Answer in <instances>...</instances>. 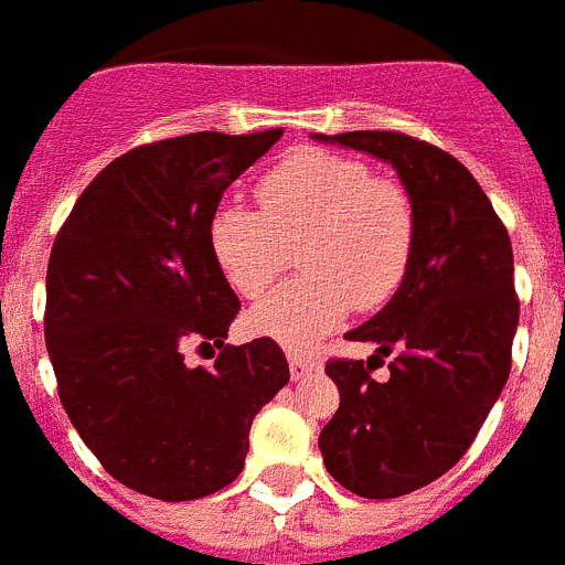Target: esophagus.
<instances>
[{"mask_svg":"<svg viewBox=\"0 0 565 565\" xmlns=\"http://www.w3.org/2000/svg\"><path fill=\"white\" fill-rule=\"evenodd\" d=\"M287 360H290V374H292V380H305V377H310V374H316V371L322 369V362L313 360V356L290 354V356H287Z\"/></svg>","mask_w":565,"mask_h":565,"instance_id":"1","label":"esophagus"}]
</instances>
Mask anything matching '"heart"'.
Returning <instances> with one entry per match:
<instances>
[{
    "mask_svg": "<svg viewBox=\"0 0 565 565\" xmlns=\"http://www.w3.org/2000/svg\"><path fill=\"white\" fill-rule=\"evenodd\" d=\"M264 211L220 205L209 246L220 273L243 298H258L290 267L301 278L252 307L249 328L284 348H313L351 307H380L406 278L415 249V209L397 182L369 164L301 150L258 182Z\"/></svg>",
    "mask_w": 565,
    "mask_h": 565,
    "instance_id": "heart-1",
    "label": "heart"
}]
</instances>
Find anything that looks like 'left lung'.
<instances>
[{"label":"left lung","instance_id":"obj_1","mask_svg":"<svg viewBox=\"0 0 565 565\" xmlns=\"http://www.w3.org/2000/svg\"><path fill=\"white\" fill-rule=\"evenodd\" d=\"M392 164L415 209L406 278L380 313L348 330L369 362L330 360L339 409L319 435L328 473L356 497L424 488L465 456L511 374L520 301L502 220L465 164L403 132H316ZM393 354L383 384L370 362Z\"/></svg>","mask_w":565,"mask_h":565}]
</instances>
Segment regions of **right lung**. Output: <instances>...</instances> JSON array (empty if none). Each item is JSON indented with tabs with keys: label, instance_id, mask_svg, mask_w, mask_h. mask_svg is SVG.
I'll return each mask as SVG.
<instances>
[{
	"label": "right lung",
	"instance_id": "1",
	"mask_svg": "<svg viewBox=\"0 0 565 565\" xmlns=\"http://www.w3.org/2000/svg\"><path fill=\"white\" fill-rule=\"evenodd\" d=\"M284 130L191 132L118 156L54 241L45 348L68 420L113 479L188 502L237 479L260 406L290 383L269 337L226 345L241 310L209 220ZM191 341L221 348L188 366Z\"/></svg>",
	"mask_w": 565,
	"mask_h": 565
}]
</instances>
